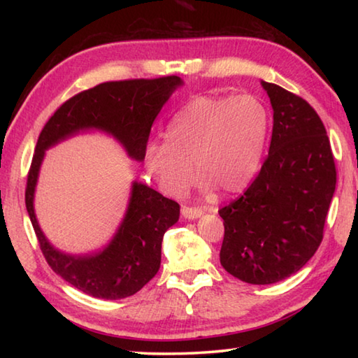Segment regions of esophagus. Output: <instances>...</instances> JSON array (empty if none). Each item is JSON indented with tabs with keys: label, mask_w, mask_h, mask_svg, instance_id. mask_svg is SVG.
<instances>
[{
	"label": "esophagus",
	"mask_w": 358,
	"mask_h": 358,
	"mask_svg": "<svg viewBox=\"0 0 358 358\" xmlns=\"http://www.w3.org/2000/svg\"><path fill=\"white\" fill-rule=\"evenodd\" d=\"M181 215L186 220H197V217H201L203 215V210L201 208H192V207H181Z\"/></svg>",
	"instance_id": "esophagus-1"
}]
</instances>
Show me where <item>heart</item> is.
<instances>
[{"instance_id": "1", "label": "heart", "mask_w": 358, "mask_h": 358, "mask_svg": "<svg viewBox=\"0 0 358 358\" xmlns=\"http://www.w3.org/2000/svg\"><path fill=\"white\" fill-rule=\"evenodd\" d=\"M268 113L250 94L197 96L167 124L166 143L145 150V167L169 196H181L194 171L199 187L211 194L243 192L259 171Z\"/></svg>"}]
</instances>
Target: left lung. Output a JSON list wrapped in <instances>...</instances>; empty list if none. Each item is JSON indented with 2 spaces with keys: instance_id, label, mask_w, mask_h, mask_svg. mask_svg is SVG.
<instances>
[{
  "instance_id": "1",
  "label": "left lung",
  "mask_w": 358,
  "mask_h": 358,
  "mask_svg": "<svg viewBox=\"0 0 358 358\" xmlns=\"http://www.w3.org/2000/svg\"><path fill=\"white\" fill-rule=\"evenodd\" d=\"M273 108L268 156L237 201L220 210L224 270L250 284L299 271L322 241L336 169L324 123L305 99L260 82Z\"/></svg>"
}]
</instances>
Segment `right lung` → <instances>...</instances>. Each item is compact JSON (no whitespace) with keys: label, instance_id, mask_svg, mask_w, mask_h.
<instances>
[{"label":"right lung","instance_id":"obj_1","mask_svg":"<svg viewBox=\"0 0 358 358\" xmlns=\"http://www.w3.org/2000/svg\"><path fill=\"white\" fill-rule=\"evenodd\" d=\"M181 85L177 76L101 83L66 101L47 121L36 143L25 203L42 254L57 275L96 299H126L157 273L162 237L178 221L180 205L153 187L132 181L126 213L104 250L85 256L64 252L48 241L34 211L45 151L80 132L99 131L113 137L131 159L142 162L155 118Z\"/></svg>","mask_w":358,"mask_h":358}]
</instances>
